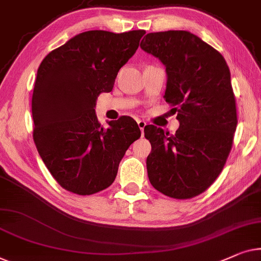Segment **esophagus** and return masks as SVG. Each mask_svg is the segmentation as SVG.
Masks as SVG:
<instances>
[{
	"label": "esophagus",
	"instance_id": "1",
	"mask_svg": "<svg viewBox=\"0 0 261 261\" xmlns=\"http://www.w3.org/2000/svg\"><path fill=\"white\" fill-rule=\"evenodd\" d=\"M146 122L143 121V120H138V126H139V128H140V130H141V134L143 135V129H145V127H146Z\"/></svg>",
	"mask_w": 261,
	"mask_h": 261
}]
</instances>
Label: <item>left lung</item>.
Here are the masks:
<instances>
[{
    "mask_svg": "<svg viewBox=\"0 0 261 261\" xmlns=\"http://www.w3.org/2000/svg\"><path fill=\"white\" fill-rule=\"evenodd\" d=\"M140 47L165 65L164 97L180 122L175 134L145 127L152 145L149 181L169 198H193L214 182L232 148L238 120L229 68L220 53L186 30L149 33Z\"/></svg>",
    "mask_w": 261,
    "mask_h": 261,
    "instance_id": "1",
    "label": "left lung"
}]
</instances>
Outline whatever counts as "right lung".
I'll use <instances>...</instances> for the list:
<instances>
[{
    "label": "right lung",
    "instance_id": "right-lung-1",
    "mask_svg": "<svg viewBox=\"0 0 261 261\" xmlns=\"http://www.w3.org/2000/svg\"><path fill=\"white\" fill-rule=\"evenodd\" d=\"M145 30H89L51 50L37 69L32 99L33 138L59 185L90 195L111 186L119 164L141 137L137 121L121 116L101 126L96 99L135 54Z\"/></svg>",
    "mask_w": 261,
    "mask_h": 261
}]
</instances>
